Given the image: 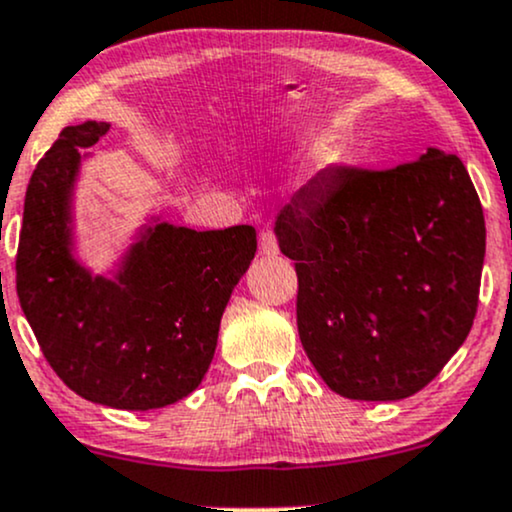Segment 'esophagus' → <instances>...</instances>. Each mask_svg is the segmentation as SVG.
<instances>
[{
	"label": "esophagus",
	"mask_w": 512,
	"mask_h": 512,
	"mask_svg": "<svg viewBox=\"0 0 512 512\" xmlns=\"http://www.w3.org/2000/svg\"><path fill=\"white\" fill-rule=\"evenodd\" d=\"M258 251H261V256H278V239H275V234L270 230H263L261 237H258Z\"/></svg>",
	"instance_id": "esophagus-1"
}]
</instances>
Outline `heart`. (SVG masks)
Returning a JSON list of instances; mask_svg holds the SVG:
<instances>
[{
	"mask_svg": "<svg viewBox=\"0 0 512 512\" xmlns=\"http://www.w3.org/2000/svg\"><path fill=\"white\" fill-rule=\"evenodd\" d=\"M330 162H335L333 155H326V165H330Z\"/></svg>",
	"mask_w": 512,
	"mask_h": 512,
	"instance_id": "obj_1",
	"label": "heart"
}]
</instances>
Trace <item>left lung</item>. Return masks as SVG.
I'll list each match as a JSON object with an SVG mask.
<instances>
[{"mask_svg": "<svg viewBox=\"0 0 512 512\" xmlns=\"http://www.w3.org/2000/svg\"><path fill=\"white\" fill-rule=\"evenodd\" d=\"M275 237L297 268L306 357L342 398H410L470 333L486 227L458 155L426 148L393 170L345 167L304 186Z\"/></svg>", "mask_w": 512, "mask_h": 512, "instance_id": "1", "label": "left lung"}]
</instances>
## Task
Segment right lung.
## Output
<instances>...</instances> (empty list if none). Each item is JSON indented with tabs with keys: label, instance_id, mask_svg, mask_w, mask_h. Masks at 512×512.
<instances>
[{
	"label": "right lung",
	"instance_id": "right-lung-1",
	"mask_svg": "<svg viewBox=\"0 0 512 512\" xmlns=\"http://www.w3.org/2000/svg\"><path fill=\"white\" fill-rule=\"evenodd\" d=\"M107 122L66 126L30 177L16 292L45 359L76 395L158 410L194 393L220 318L256 254V230L196 232L153 218L110 275L74 256V186Z\"/></svg>",
	"mask_w": 512,
	"mask_h": 512
}]
</instances>
